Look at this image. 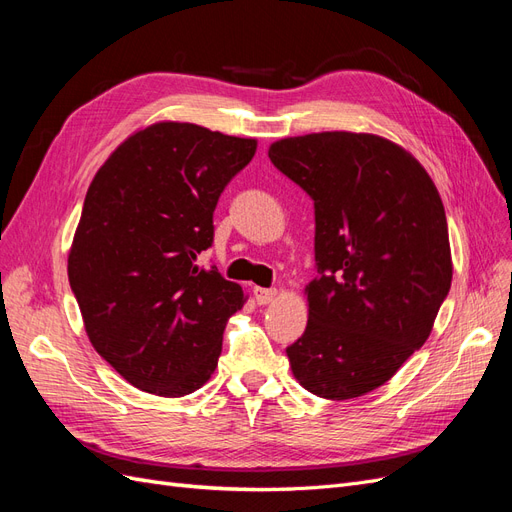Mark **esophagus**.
Instances as JSON below:
<instances>
[{
	"label": "esophagus",
	"instance_id": "1",
	"mask_svg": "<svg viewBox=\"0 0 512 512\" xmlns=\"http://www.w3.org/2000/svg\"><path fill=\"white\" fill-rule=\"evenodd\" d=\"M275 297H277L275 288H260V286L254 288V299L258 305H269L275 301Z\"/></svg>",
	"mask_w": 512,
	"mask_h": 512
}]
</instances>
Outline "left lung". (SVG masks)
<instances>
[{
    "label": "left lung",
    "mask_w": 512,
    "mask_h": 512,
    "mask_svg": "<svg viewBox=\"0 0 512 512\" xmlns=\"http://www.w3.org/2000/svg\"><path fill=\"white\" fill-rule=\"evenodd\" d=\"M312 196L316 280L305 333L286 348L303 389L352 399L389 382L451 290L442 198L412 153L376 134L318 132L269 147Z\"/></svg>",
    "instance_id": "left-lung-1"
}]
</instances>
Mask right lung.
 Masks as SVG:
<instances>
[{
    "label": "right lung",
    "instance_id": "right-lung-1",
    "mask_svg": "<svg viewBox=\"0 0 512 512\" xmlns=\"http://www.w3.org/2000/svg\"><path fill=\"white\" fill-rule=\"evenodd\" d=\"M256 145L160 121L128 136L89 185L68 280L91 346L136 389L183 397L218 367L245 294L196 258L213 243L220 194Z\"/></svg>",
    "mask_w": 512,
    "mask_h": 512
}]
</instances>
